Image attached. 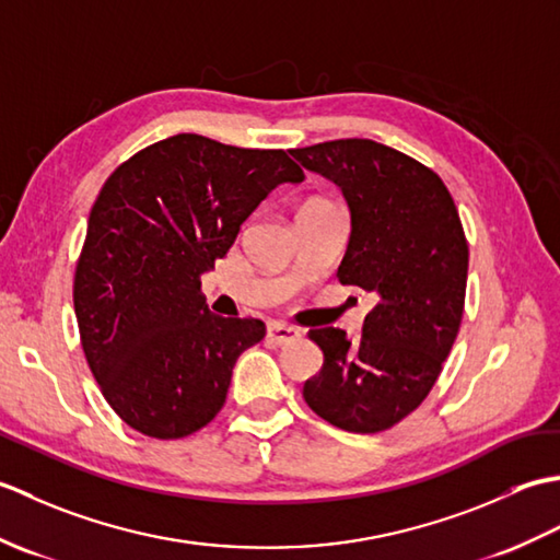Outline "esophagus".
Returning <instances> with one entry per match:
<instances>
[{
	"label": "esophagus",
	"mask_w": 560,
	"mask_h": 560,
	"mask_svg": "<svg viewBox=\"0 0 560 560\" xmlns=\"http://www.w3.org/2000/svg\"><path fill=\"white\" fill-rule=\"evenodd\" d=\"M267 337H269L273 343H279V347H283V343H289V341H293L295 337H301V331L295 329V327H289V325L273 323V325H269V329H267Z\"/></svg>",
	"instance_id": "34e87169"
}]
</instances>
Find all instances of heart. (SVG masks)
I'll return each instance as SVG.
<instances>
[{"mask_svg":"<svg viewBox=\"0 0 560 560\" xmlns=\"http://www.w3.org/2000/svg\"><path fill=\"white\" fill-rule=\"evenodd\" d=\"M315 205H325V201L323 199H311V201H305L303 207H315Z\"/></svg>","mask_w":560,"mask_h":560,"instance_id":"heart-1","label":"heart"}]
</instances>
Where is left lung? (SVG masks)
<instances>
[{
	"label": "left lung",
	"mask_w": 560,
	"mask_h": 560,
	"mask_svg": "<svg viewBox=\"0 0 560 560\" xmlns=\"http://www.w3.org/2000/svg\"><path fill=\"white\" fill-rule=\"evenodd\" d=\"M291 156L343 192L351 237L337 277L375 299L359 341L339 327L311 329L325 363L303 397L341 431H387L428 397L457 339L469 267L457 207L438 173L373 139Z\"/></svg>",
	"instance_id": "1"
}]
</instances>
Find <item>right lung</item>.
<instances>
[{"mask_svg": "<svg viewBox=\"0 0 560 560\" xmlns=\"http://www.w3.org/2000/svg\"><path fill=\"white\" fill-rule=\"evenodd\" d=\"M303 177L283 149L175 135L105 180L77 261L74 313L91 373L129 428L175 440L221 411L237 355L265 339V323L209 313L201 273L273 187Z\"/></svg>", "mask_w": 560, "mask_h": 560, "instance_id": "1", "label": "right lung"}]
</instances>
